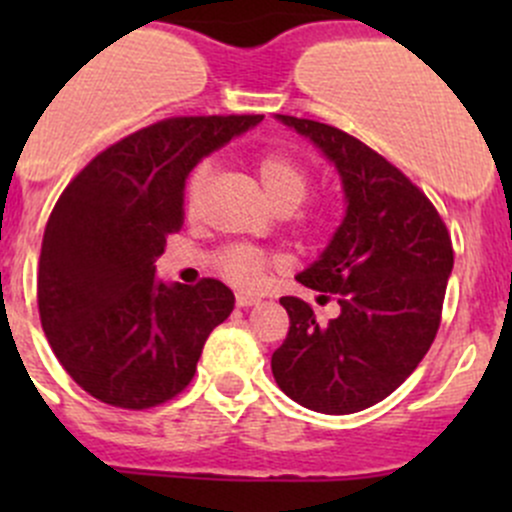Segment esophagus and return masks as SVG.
Wrapping results in <instances>:
<instances>
[{"mask_svg": "<svg viewBox=\"0 0 512 512\" xmlns=\"http://www.w3.org/2000/svg\"><path fill=\"white\" fill-rule=\"evenodd\" d=\"M235 302H237V307H252V304H260V297H257V294H250V292H237Z\"/></svg>", "mask_w": 512, "mask_h": 512, "instance_id": "1", "label": "esophagus"}]
</instances>
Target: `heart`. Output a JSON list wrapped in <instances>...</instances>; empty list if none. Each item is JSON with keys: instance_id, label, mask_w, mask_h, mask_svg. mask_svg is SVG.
<instances>
[{"instance_id": "obj_1", "label": "heart", "mask_w": 512, "mask_h": 512, "mask_svg": "<svg viewBox=\"0 0 512 512\" xmlns=\"http://www.w3.org/2000/svg\"><path fill=\"white\" fill-rule=\"evenodd\" d=\"M257 178H260L262 190H265L267 200L275 205L277 210H292L302 203L309 195L314 185V170L307 160H302L292 151H267L255 160ZM210 163L195 165L185 183V210L190 215L198 210L200 198H203L205 183H208ZM302 225L312 227L322 220V210L309 208L302 213ZM277 267V257L267 255L265 250H257L252 245H227L218 252V270L227 282L237 287H257L267 277V272Z\"/></svg>"}]
</instances>
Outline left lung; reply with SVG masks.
<instances>
[{"mask_svg":"<svg viewBox=\"0 0 512 512\" xmlns=\"http://www.w3.org/2000/svg\"><path fill=\"white\" fill-rule=\"evenodd\" d=\"M337 165L347 215L312 267L297 275L342 307L319 324L312 307L282 297L289 332L272 354L277 386L304 409L356 414L399 389L431 349L453 270L448 227L418 185L359 138L297 116H277Z\"/></svg>","mask_w":512,"mask_h":512,"instance_id":"obj_1","label":"left lung"}]
</instances>
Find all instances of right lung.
I'll list each match as a JSON object with an SVG mask.
<instances>
[{
    "label": "right lung",
    "instance_id": "obj_1",
    "mask_svg": "<svg viewBox=\"0 0 512 512\" xmlns=\"http://www.w3.org/2000/svg\"><path fill=\"white\" fill-rule=\"evenodd\" d=\"M260 121L163 118L98 153L56 200L41 240L39 317L59 364L94 399L143 411L193 381L235 294L213 277L163 285L153 262L183 227L193 165Z\"/></svg>",
    "mask_w": 512,
    "mask_h": 512
}]
</instances>
